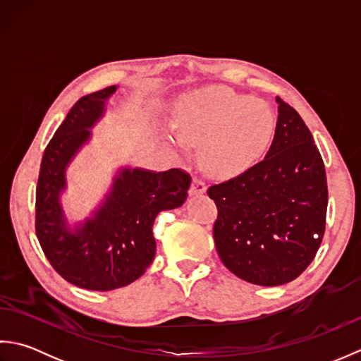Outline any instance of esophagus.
<instances>
[{
  "mask_svg": "<svg viewBox=\"0 0 361 361\" xmlns=\"http://www.w3.org/2000/svg\"><path fill=\"white\" fill-rule=\"evenodd\" d=\"M204 190H206L204 183L200 178L194 176V180H192V183H190V188H189V194L190 195H200V194L204 192Z\"/></svg>",
  "mask_w": 361,
  "mask_h": 361,
  "instance_id": "obj_1",
  "label": "esophagus"
}]
</instances>
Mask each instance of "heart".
Instances as JSON below:
<instances>
[{"label":"heart","instance_id":"b5f03b06","mask_svg":"<svg viewBox=\"0 0 361 361\" xmlns=\"http://www.w3.org/2000/svg\"><path fill=\"white\" fill-rule=\"evenodd\" d=\"M175 147L201 144L202 164L217 176L247 171L270 145L276 116L271 106L225 87H206L183 97L173 113Z\"/></svg>","mask_w":361,"mask_h":361}]
</instances>
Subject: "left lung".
Returning <instances> with one entry per match:
<instances>
[{
    "label": "left lung",
    "instance_id": "8db88e82",
    "mask_svg": "<svg viewBox=\"0 0 361 361\" xmlns=\"http://www.w3.org/2000/svg\"><path fill=\"white\" fill-rule=\"evenodd\" d=\"M273 142L257 164L217 183L214 242L237 278L274 287L296 279L323 242L327 180L321 153L298 111L276 97Z\"/></svg>",
    "mask_w": 361,
    "mask_h": 361
}]
</instances>
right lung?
Segmentation results:
<instances>
[{
  "label": "right lung",
  "mask_w": 361,
  "mask_h": 361,
  "mask_svg": "<svg viewBox=\"0 0 361 361\" xmlns=\"http://www.w3.org/2000/svg\"><path fill=\"white\" fill-rule=\"evenodd\" d=\"M116 85L80 97L46 145L35 192V233L46 259L75 287L109 291L126 287L155 257L153 221L185 203L190 175L181 169L150 172L126 167L93 217L71 229L60 204L65 171L101 119Z\"/></svg>",
  "instance_id": "right-lung-1"
}]
</instances>
